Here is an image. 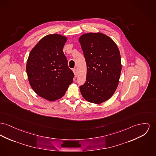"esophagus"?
<instances>
[{"label": "esophagus", "instance_id": "1", "mask_svg": "<svg viewBox=\"0 0 156 156\" xmlns=\"http://www.w3.org/2000/svg\"><path fill=\"white\" fill-rule=\"evenodd\" d=\"M73 72L74 75H75V76H76V75H77V69H76V68L73 69Z\"/></svg>", "mask_w": 156, "mask_h": 156}]
</instances>
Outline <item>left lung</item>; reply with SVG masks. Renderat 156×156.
I'll return each mask as SVG.
<instances>
[{"label":"left lung","mask_w":156,"mask_h":156,"mask_svg":"<svg viewBox=\"0 0 156 156\" xmlns=\"http://www.w3.org/2000/svg\"><path fill=\"white\" fill-rule=\"evenodd\" d=\"M79 42L87 68L86 81L80 91L87 101L101 104L112 97L119 83V49L112 39L101 33L85 34Z\"/></svg>","instance_id":"left-lung-1"}]
</instances>
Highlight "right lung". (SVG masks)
<instances>
[{
  "label": "right lung",
  "instance_id": "obj_1",
  "mask_svg": "<svg viewBox=\"0 0 156 156\" xmlns=\"http://www.w3.org/2000/svg\"><path fill=\"white\" fill-rule=\"evenodd\" d=\"M67 38L46 35L31 50L27 64L29 83L37 94L50 101L60 99L73 82L74 73L63 52Z\"/></svg>",
  "mask_w": 156,
  "mask_h": 156
}]
</instances>
